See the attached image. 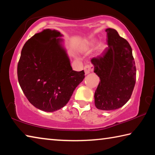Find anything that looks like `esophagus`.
I'll use <instances>...</instances> for the list:
<instances>
[{"label": "esophagus", "mask_w": 155, "mask_h": 155, "mask_svg": "<svg viewBox=\"0 0 155 155\" xmlns=\"http://www.w3.org/2000/svg\"><path fill=\"white\" fill-rule=\"evenodd\" d=\"M94 69V65L92 64H87L85 65L84 67V70H85V72L86 74L90 73L91 71H92Z\"/></svg>", "instance_id": "obj_1"}]
</instances>
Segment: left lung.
Segmentation results:
<instances>
[{"label":"left lung","mask_w":155,"mask_h":155,"mask_svg":"<svg viewBox=\"0 0 155 155\" xmlns=\"http://www.w3.org/2000/svg\"><path fill=\"white\" fill-rule=\"evenodd\" d=\"M108 47L91 62L101 81L94 94L95 105L103 111H115L127 103L136 81L135 63L129 43L116 30L107 28Z\"/></svg>","instance_id":"1"}]
</instances>
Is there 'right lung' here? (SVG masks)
I'll return each instance as SVG.
<instances>
[{
  "mask_svg": "<svg viewBox=\"0 0 155 155\" xmlns=\"http://www.w3.org/2000/svg\"><path fill=\"white\" fill-rule=\"evenodd\" d=\"M61 35L45 29L25 44L18 64V82L34 107L53 112L66 104L76 87L85 78V72L72 70L61 46Z\"/></svg>",
  "mask_w": 155,
  "mask_h": 155,
  "instance_id": "obj_1",
  "label": "right lung"
}]
</instances>
